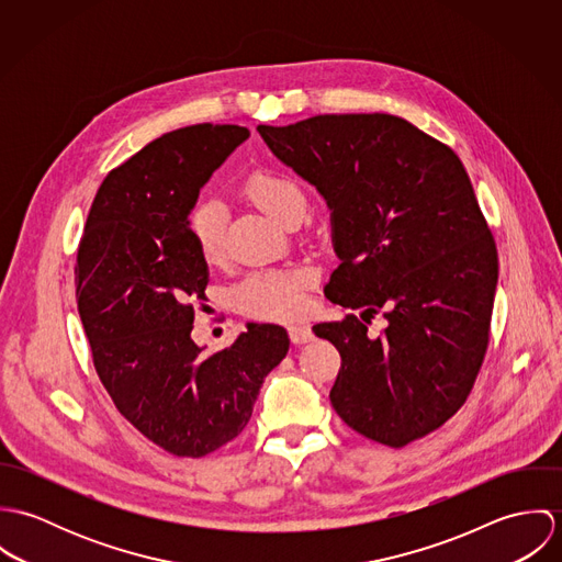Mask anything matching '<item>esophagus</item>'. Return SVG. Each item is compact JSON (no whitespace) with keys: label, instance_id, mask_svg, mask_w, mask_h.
<instances>
[{"label":"esophagus","instance_id":"1","mask_svg":"<svg viewBox=\"0 0 562 562\" xmlns=\"http://www.w3.org/2000/svg\"><path fill=\"white\" fill-rule=\"evenodd\" d=\"M288 333H290V339H292L294 344H307V341L314 339V330H312V326L305 324V322H294V324H290V326H288Z\"/></svg>","mask_w":562,"mask_h":562}]
</instances>
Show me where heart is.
I'll return each mask as SVG.
<instances>
[{
    "label": "heart",
    "mask_w": 562,
    "mask_h": 562,
    "mask_svg": "<svg viewBox=\"0 0 562 562\" xmlns=\"http://www.w3.org/2000/svg\"><path fill=\"white\" fill-rule=\"evenodd\" d=\"M241 192L270 218L288 225L305 210L303 188L283 172L255 170L241 183ZM190 236L201 257L216 263L225 252V218L214 201L199 203L190 214ZM310 277L301 270H259L248 274L234 296L244 314L257 318H285L301 310Z\"/></svg>",
    "instance_id": "b5f03b06"
}]
</instances>
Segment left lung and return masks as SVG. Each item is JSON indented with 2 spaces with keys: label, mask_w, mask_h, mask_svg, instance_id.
Segmentation results:
<instances>
[{
  "label": "left lung",
  "mask_w": 562,
  "mask_h": 562,
  "mask_svg": "<svg viewBox=\"0 0 562 562\" xmlns=\"http://www.w3.org/2000/svg\"><path fill=\"white\" fill-rule=\"evenodd\" d=\"M257 132L324 196L339 259L324 296L364 321L348 314L314 326L341 355L333 408L392 448L437 430L474 387L497 285V248L463 161L379 112ZM379 311L389 326L370 338Z\"/></svg>",
  "instance_id": "1"
}]
</instances>
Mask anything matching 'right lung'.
Returning a JSON list of instances; mask_svg holds the SVG:
<instances>
[{
	"label": "right lung",
	"instance_id": "obj_1",
	"mask_svg": "<svg viewBox=\"0 0 562 562\" xmlns=\"http://www.w3.org/2000/svg\"><path fill=\"white\" fill-rule=\"evenodd\" d=\"M248 136L201 123L156 138L108 172L78 248L76 296L94 370L119 413L175 457L199 459L236 439L290 348L283 326L257 322L214 355L192 339L210 270L188 216Z\"/></svg>",
	"mask_w": 562,
	"mask_h": 562
}]
</instances>
